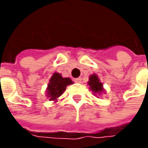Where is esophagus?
I'll return each instance as SVG.
<instances>
[{"label":"esophagus","mask_w":148,"mask_h":148,"mask_svg":"<svg viewBox=\"0 0 148 148\" xmlns=\"http://www.w3.org/2000/svg\"><path fill=\"white\" fill-rule=\"evenodd\" d=\"M74 82H75L76 83H81L82 82V78H81V77L75 78V79H74Z\"/></svg>","instance_id":"obj_1"}]
</instances>
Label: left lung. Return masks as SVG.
Segmentation results:
<instances>
[{"mask_svg":"<svg viewBox=\"0 0 148 148\" xmlns=\"http://www.w3.org/2000/svg\"><path fill=\"white\" fill-rule=\"evenodd\" d=\"M88 85L90 87V90H93L95 93H99L100 94L102 91H104L103 85L99 82V78L96 75H92L89 78Z\"/></svg>","mask_w":148,"mask_h":148,"instance_id":"obj_1","label":"left lung"}]
</instances>
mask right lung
Instances as JSON below:
<instances>
[{"mask_svg": "<svg viewBox=\"0 0 148 148\" xmlns=\"http://www.w3.org/2000/svg\"><path fill=\"white\" fill-rule=\"evenodd\" d=\"M71 84H72V82L70 78H63L59 73L55 72L51 77L48 86L47 96L49 100H56L65 91L66 86Z\"/></svg>", "mask_w": 148, "mask_h": 148, "instance_id": "1", "label": "right lung"}]
</instances>
